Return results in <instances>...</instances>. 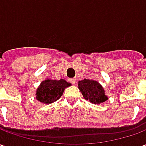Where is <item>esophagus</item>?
Listing matches in <instances>:
<instances>
[{
    "label": "esophagus",
    "instance_id": "obj_1",
    "mask_svg": "<svg viewBox=\"0 0 146 146\" xmlns=\"http://www.w3.org/2000/svg\"><path fill=\"white\" fill-rule=\"evenodd\" d=\"M69 81H70L71 84H76V79H75V78H71V79L69 80Z\"/></svg>",
    "mask_w": 146,
    "mask_h": 146
}]
</instances>
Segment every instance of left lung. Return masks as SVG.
Segmentation results:
<instances>
[{
    "instance_id": "8db88e82",
    "label": "left lung",
    "mask_w": 146,
    "mask_h": 146,
    "mask_svg": "<svg viewBox=\"0 0 146 146\" xmlns=\"http://www.w3.org/2000/svg\"><path fill=\"white\" fill-rule=\"evenodd\" d=\"M78 88L84 98L92 104H101L107 101L106 91L99 83L92 79H84L78 81Z\"/></svg>"
}]
</instances>
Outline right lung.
<instances>
[{
	"mask_svg": "<svg viewBox=\"0 0 146 146\" xmlns=\"http://www.w3.org/2000/svg\"><path fill=\"white\" fill-rule=\"evenodd\" d=\"M71 85L64 79L43 80L36 91V99L43 104H51L61 98L65 89Z\"/></svg>",
	"mask_w": 146,
	"mask_h": 146,
	"instance_id": "obj_1",
	"label": "right lung"
}]
</instances>
